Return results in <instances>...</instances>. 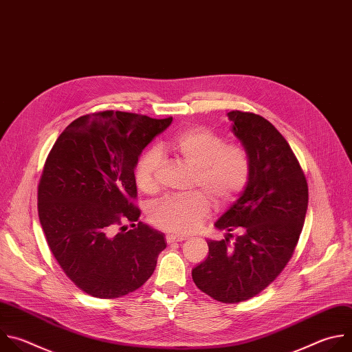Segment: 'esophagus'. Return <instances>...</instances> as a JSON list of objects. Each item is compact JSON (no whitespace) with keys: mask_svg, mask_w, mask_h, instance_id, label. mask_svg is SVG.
Listing matches in <instances>:
<instances>
[{"mask_svg":"<svg viewBox=\"0 0 352 352\" xmlns=\"http://www.w3.org/2000/svg\"><path fill=\"white\" fill-rule=\"evenodd\" d=\"M183 240H186V237H183V236H176V234H168V236H166V243H168V244L180 243V241H183Z\"/></svg>","mask_w":352,"mask_h":352,"instance_id":"1","label":"esophagus"}]
</instances>
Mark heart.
<instances>
[{
	"instance_id": "b5f03b06",
	"label": "heart",
	"mask_w": 352,
	"mask_h": 352,
	"mask_svg": "<svg viewBox=\"0 0 352 352\" xmlns=\"http://www.w3.org/2000/svg\"><path fill=\"white\" fill-rule=\"evenodd\" d=\"M168 147L191 169L192 188L186 197H166L150 209V219L157 228L188 234L201 228L210 212V199L223 206L234 199L250 177V158L240 146L225 144V140L208 129L195 127L177 135ZM161 153L157 148L144 151L135 162L137 187L148 194L158 188Z\"/></svg>"
}]
</instances>
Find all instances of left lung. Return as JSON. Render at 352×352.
<instances>
[{
	"label": "left lung",
	"mask_w": 352,
	"mask_h": 352,
	"mask_svg": "<svg viewBox=\"0 0 352 352\" xmlns=\"http://www.w3.org/2000/svg\"><path fill=\"white\" fill-rule=\"evenodd\" d=\"M228 116L248 154L250 177L215 223L226 237L208 240L209 254L191 274L209 297L236 304L266 289L293 256L307 215L308 184L286 138L269 120L241 111ZM234 230L241 236L230 245Z\"/></svg>",
	"instance_id": "8db88e82"
}]
</instances>
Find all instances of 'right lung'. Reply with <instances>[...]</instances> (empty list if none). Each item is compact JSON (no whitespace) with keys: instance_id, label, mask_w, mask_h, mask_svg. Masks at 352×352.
Here are the masks:
<instances>
[{"instance_id":"right-lung-1","label":"right lung","mask_w":352,"mask_h":352,"mask_svg":"<svg viewBox=\"0 0 352 352\" xmlns=\"http://www.w3.org/2000/svg\"><path fill=\"white\" fill-rule=\"evenodd\" d=\"M172 120L120 111L85 115L60 133L47 157L40 223L65 274L93 297L140 289L166 248L164 233L138 222L134 166Z\"/></svg>"}]
</instances>
